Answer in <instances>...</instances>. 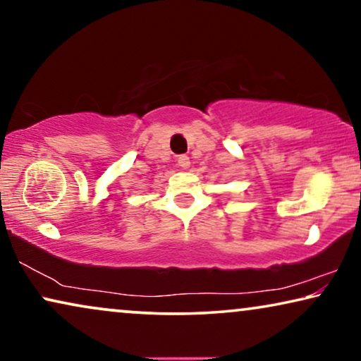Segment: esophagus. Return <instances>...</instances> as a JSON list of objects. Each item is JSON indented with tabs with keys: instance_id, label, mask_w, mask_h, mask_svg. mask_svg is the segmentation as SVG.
Returning <instances> with one entry per match:
<instances>
[{
	"instance_id": "esophagus-1",
	"label": "esophagus",
	"mask_w": 361,
	"mask_h": 361,
	"mask_svg": "<svg viewBox=\"0 0 361 361\" xmlns=\"http://www.w3.org/2000/svg\"><path fill=\"white\" fill-rule=\"evenodd\" d=\"M177 164H179V167H182V169H189L190 157L189 156H179V157H177Z\"/></svg>"
}]
</instances>
